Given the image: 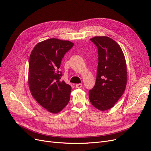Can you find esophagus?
Wrapping results in <instances>:
<instances>
[{
    "label": "esophagus",
    "mask_w": 151,
    "mask_h": 151,
    "mask_svg": "<svg viewBox=\"0 0 151 151\" xmlns=\"http://www.w3.org/2000/svg\"><path fill=\"white\" fill-rule=\"evenodd\" d=\"M76 87L77 88H81L83 87V85H82V84H76Z\"/></svg>",
    "instance_id": "1"
}]
</instances>
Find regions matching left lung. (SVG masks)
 <instances>
[{"mask_svg":"<svg viewBox=\"0 0 151 151\" xmlns=\"http://www.w3.org/2000/svg\"><path fill=\"white\" fill-rule=\"evenodd\" d=\"M90 40L98 50V65L95 85L89 91V100L98 110H106L114 107L125 90V58L120 45L111 38L96 36Z\"/></svg>","mask_w":151,"mask_h":151,"instance_id":"8db88e82","label":"left lung"}]
</instances>
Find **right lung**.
Segmentation results:
<instances>
[{
  "label": "right lung",
  "mask_w": 151,
  "mask_h": 151,
  "mask_svg": "<svg viewBox=\"0 0 151 151\" xmlns=\"http://www.w3.org/2000/svg\"><path fill=\"white\" fill-rule=\"evenodd\" d=\"M74 44L51 38L38 43L32 50L29 60L28 83L32 96L49 112L55 114L68 104L71 87L60 81L58 69L65 54Z\"/></svg>",
  "instance_id": "obj_1"
}]
</instances>
